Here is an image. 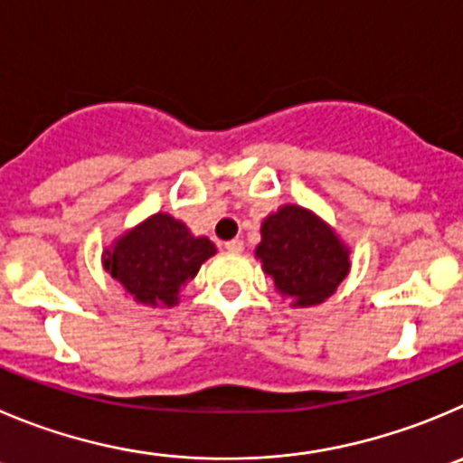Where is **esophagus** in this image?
Instances as JSON below:
<instances>
[{
	"label": "esophagus",
	"mask_w": 463,
	"mask_h": 463,
	"mask_svg": "<svg viewBox=\"0 0 463 463\" xmlns=\"http://www.w3.org/2000/svg\"><path fill=\"white\" fill-rule=\"evenodd\" d=\"M226 249L231 253H241V251H244V241H241V240H231V241H226Z\"/></svg>",
	"instance_id": "34e87169"
}]
</instances>
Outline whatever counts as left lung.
Listing matches in <instances>:
<instances>
[{"instance_id": "8db88e82", "label": "left lung", "mask_w": 463, "mask_h": 463, "mask_svg": "<svg viewBox=\"0 0 463 463\" xmlns=\"http://www.w3.org/2000/svg\"><path fill=\"white\" fill-rule=\"evenodd\" d=\"M262 271L292 306H317L329 299L349 274V249L326 222L299 205H283L262 222Z\"/></svg>"}]
</instances>
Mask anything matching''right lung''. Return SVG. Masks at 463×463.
Wrapping results in <instances>:
<instances>
[{"instance_id":"1","label":"right lung","mask_w":463,"mask_h":463,"mask_svg":"<svg viewBox=\"0 0 463 463\" xmlns=\"http://www.w3.org/2000/svg\"><path fill=\"white\" fill-rule=\"evenodd\" d=\"M217 253L207 237L192 235L180 219L157 212L107 249L102 265L134 301L146 306H175L180 288Z\"/></svg>"}]
</instances>
